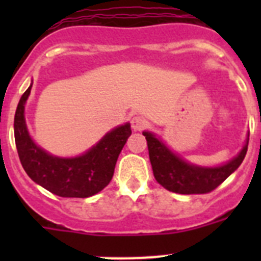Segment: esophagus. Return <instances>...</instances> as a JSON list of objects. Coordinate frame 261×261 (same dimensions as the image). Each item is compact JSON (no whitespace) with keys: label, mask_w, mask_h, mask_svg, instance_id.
<instances>
[{"label":"esophagus","mask_w":261,"mask_h":261,"mask_svg":"<svg viewBox=\"0 0 261 261\" xmlns=\"http://www.w3.org/2000/svg\"><path fill=\"white\" fill-rule=\"evenodd\" d=\"M132 128L135 129V130H142V129H145L147 126V121L145 119H142V117L140 116H135L132 119Z\"/></svg>","instance_id":"34e87169"}]
</instances>
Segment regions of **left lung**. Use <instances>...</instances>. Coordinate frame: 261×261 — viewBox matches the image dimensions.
<instances>
[{
  "label": "left lung",
  "mask_w": 261,
  "mask_h": 261,
  "mask_svg": "<svg viewBox=\"0 0 261 261\" xmlns=\"http://www.w3.org/2000/svg\"><path fill=\"white\" fill-rule=\"evenodd\" d=\"M147 141L149 158L155 180L163 188L181 195L208 193L216 190L243 162L247 153L248 138L238 155L221 166H197L187 162L151 132H142Z\"/></svg>",
  "instance_id": "1"
}]
</instances>
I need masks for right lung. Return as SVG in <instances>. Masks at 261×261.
Segmentation results:
<instances>
[{"mask_svg": "<svg viewBox=\"0 0 261 261\" xmlns=\"http://www.w3.org/2000/svg\"><path fill=\"white\" fill-rule=\"evenodd\" d=\"M32 84L18 103L14 117V136L18 155L32 180L60 197H90L108 186L114 176L120 151L130 135L126 123L110 130L84 154L71 158L56 156L35 144L29 133L24 106Z\"/></svg>", "mask_w": 261, "mask_h": 261, "instance_id": "add662e5", "label": "right lung"}]
</instances>
